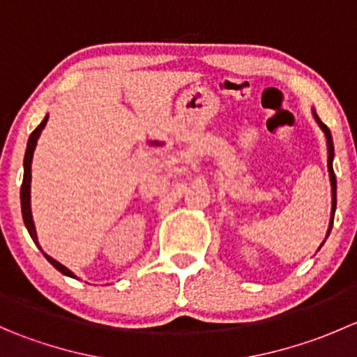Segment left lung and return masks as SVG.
Returning <instances> with one entry per match:
<instances>
[{
    "instance_id": "obj_1",
    "label": "left lung",
    "mask_w": 357,
    "mask_h": 357,
    "mask_svg": "<svg viewBox=\"0 0 357 357\" xmlns=\"http://www.w3.org/2000/svg\"><path fill=\"white\" fill-rule=\"evenodd\" d=\"M314 114V119L316 122L319 124V128L323 129V132H325L326 136V143H328V171H330V181H332V195H333V204H332V222H330V229H332V225H333V215H335V207H337V179H335V172H333V165H332V160H333V139H332V132H330V129L326 128L325 124L321 122V119L316 115V112H312ZM328 229V233H330Z\"/></svg>"
}]
</instances>
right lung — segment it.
<instances>
[{
	"label": "right lung",
	"mask_w": 357,
	"mask_h": 357,
	"mask_svg": "<svg viewBox=\"0 0 357 357\" xmlns=\"http://www.w3.org/2000/svg\"><path fill=\"white\" fill-rule=\"evenodd\" d=\"M46 121H48V115H46L45 121H43L41 124H39L38 128H36L34 131L31 132V136H29L27 150H25V157H24V181H22V186H20V204H22L24 225H25V228H27V231H29V235H31V238L34 240V243L38 247H39L38 235H36L34 221H32V214H31V162H32V153H34V149H36V143H38V138H39V135H41V131H43V129H45ZM45 257L48 259V261L52 262V264L55 266V268L59 269L60 273H63V275L70 276V278H75L74 273H72L70 269H67L66 266L60 264L59 261H55V259H53V257H50L48 254H45Z\"/></svg>",
	"instance_id": "right-lung-1"
}]
</instances>
